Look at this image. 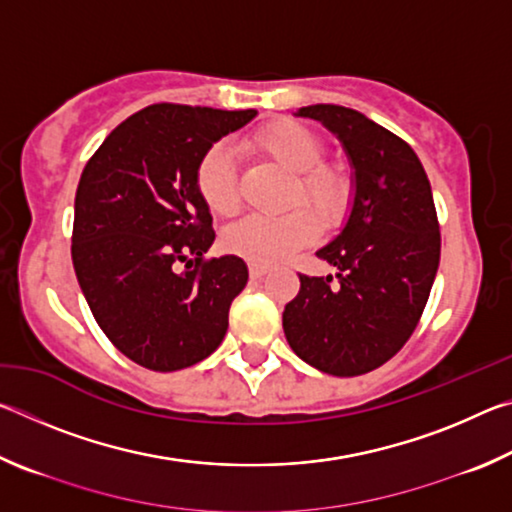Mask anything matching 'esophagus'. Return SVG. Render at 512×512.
Wrapping results in <instances>:
<instances>
[{"label": "esophagus", "mask_w": 512, "mask_h": 512, "mask_svg": "<svg viewBox=\"0 0 512 512\" xmlns=\"http://www.w3.org/2000/svg\"><path fill=\"white\" fill-rule=\"evenodd\" d=\"M248 271H250V277H264L268 273V266L266 264H259V262H250L248 264Z\"/></svg>", "instance_id": "esophagus-1"}]
</instances>
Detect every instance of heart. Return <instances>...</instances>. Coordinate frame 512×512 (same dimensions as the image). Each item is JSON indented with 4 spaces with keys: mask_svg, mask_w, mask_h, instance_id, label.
Returning <instances> with one entry per match:
<instances>
[{
    "mask_svg": "<svg viewBox=\"0 0 512 512\" xmlns=\"http://www.w3.org/2000/svg\"><path fill=\"white\" fill-rule=\"evenodd\" d=\"M246 146L293 173L287 196L293 207L282 214H248L228 225L223 232L228 253L259 264L280 262L316 239L318 216L325 223L343 219L352 196L350 176L343 164L320 160L323 142L305 124L293 119L271 121L250 135ZM196 189L210 212L225 216L237 210L239 185L230 146L214 144L203 153L196 167Z\"/></svg>",
    "mask_w": 512,
    "mask_h": 512,
    "instance_id": "heart-1",
    "label": "heart"
}]
</instances>
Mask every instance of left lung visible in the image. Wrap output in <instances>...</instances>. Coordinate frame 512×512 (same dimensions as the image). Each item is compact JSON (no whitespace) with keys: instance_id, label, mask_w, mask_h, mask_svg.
Masks as SVG:
<instances>
[{"instance_id":"obj_1","label":"left lung","mask_w":512,"mask_h":512,"mask_svg":"<svg viewBox=\"0 0 512 512\" xmlns=\"http://www.w3.org/2000/svg\"><path fill=\"white\" fill-rule=\"evenodd\" d=\"M339 137L354 171L341 235L318 250L332 275H300L282 314L291 350L309 366L357 377L384 366L409 341L440 262L431 185L409 144L361 112L334 103L300 108Z\"/></svg>"}]
</instances>
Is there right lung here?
<instances>
[{"label":"right lung","mask_w":512,"mask_h":512,"mask_svg":"<svg viewBox=\"0 0 512 512\" xmlns=\"http://www.w3.org/2000/svg\"><path fill=\"white\" fill-rule=\"evenodd\" d=\"M255 115L155 103L121 121L81 173L74 271L103 334L144 368L194 366L228 332L248 268L237 255L205 259L214 230L196 167Z\"/></svg>","instance_id":"right-lung-1"}]
</instances>
